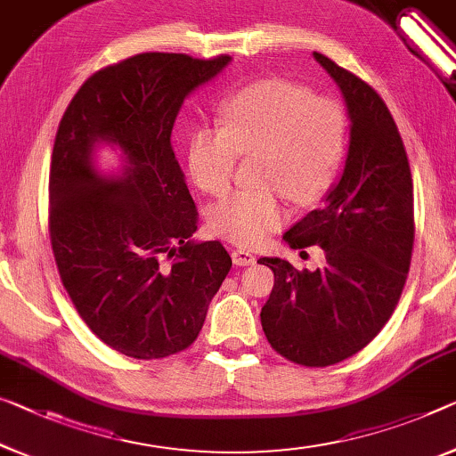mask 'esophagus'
<instances>
[{
  "label": "esophagus",
  "mask_w": 456,
  "mask_h": 456,
  "mask_svg": "<svg viewBox=\"0 0 456 456\" xmlns=\"http://www.w3.org/2000/svg\"><path fill=\"white\" fill-rule=\"evenodd\" d=\"M232 261H234L236 267H248V265L255 263L256 258H255V255H252V252H248V250L234 248V250H232Z\"/></svg>",
  "instance_id": "obj_1"
}]
</instances>
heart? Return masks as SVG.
Here are the masks:
<instances>
[{
	"mask_svg": "<svg viewBox=\"0 0 456 456\" xmlns=\"http://www.w3.org/2000/svg\"><path fill=\"white\" fill-rule=\"evenodd\" d=\"M222 128L191 136L187 165L193 183L224 195L232 183L238 155H258L256 191H236L208 212L216 236L238 247H256L287 218L281 193L312 204L328 191L345 157L346 116L334 100L287 81H261L222 103Z\"/></svg>",
	"mask_w": 456,
	"mask_h": 456,
	"instance_id": "1",
	"label": "heart"
}]
</instances>
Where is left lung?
I'll list each match as a JSON object with an SVG mask.
<instances>
[{"label":"left lung","mask_w":456,"mask_h":456,"mask_svg":"<svg viewBox=\"0 0 456 456\" xmlns=\"http://www.w3.org/2000/svg\"><path fill=\"white\" fill-rule=\"evenodd\" d=\"M338 86L348 114L342 173L324 204L283 234L291 248L312 244L326 265L297 271L279 256L261 324L271 346L297 365L328 367L365 348L394 314L414 247V185L402 136L377 91L314 53Z\"/></svg>","instance_id":"left-lung-1"}]
</instances>
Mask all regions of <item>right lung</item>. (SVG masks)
I'll return each mask as SVG.
<instances>
[{
  "mask_svg": "<svg viewBox=\"0 0 456 456\" xmlns=\"http://www.w3.org/2000/svg\"><path fill=\"white\" fill-rule=\"evenodd\" d=\"M232 57L142 53L91 75L54 138L48 228L69 297L97 338L132 359L185 350L232 258L198 242V209L171 146L181 106ZM110 145L118 170L102 172Z\"/></svg>",
  "mask_w": 456,
  "mask_h": 456,
  "instance_id": "right-lung-1",
  "label": "right lung"
}]
</instances>
